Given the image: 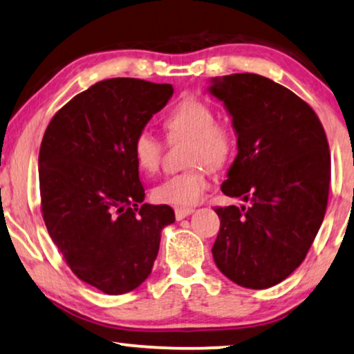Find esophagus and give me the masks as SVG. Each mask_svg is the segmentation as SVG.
<instances>
[{"instance_id": "1", "label": "esophagus", "mask_w": 354, "mask_h": 354, "mask_svg": "<svg viewBox=\"0 0 354 354\" xmlns=\"http://www.w3.org/2000/svg\"><path fill=\"white\" fill-rule=\"evenodd\" d=\"M192 212H194V209H183V207H178V209H174V216H176V220H183L186 218L187 215H191Z\"/></svg>"}]
</instances>
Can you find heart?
Returning <instances> with one entry per match:
<instances>
[{"label":"heart","instance_id":"1","mask_svg":"<svg viewBox=\"0 0 354 354\" xmlns=\"http://www.w3.org/2000/svg\"><path fill=\"white\" fill-rule=\"evenodd\" d=\"M163 128L169 140L186 139V163L194 167L171 174L152 189L158 204L189 207L201 201L209 187V167L220 168L228 162L234 149L230 128L215 121V113L199 98H185L163 118ZM133 153L138 167L145 173H155L162 162L163 145L149 131L134 138Z\"/></svg>","mask_w":354,"mask_h":354}]
</instances>
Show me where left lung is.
<instances>
[{
  "label": "left lung",
  "instance_id": "8db88e82",
  "mask_svg": "<svg viewBox=\"0 0 354 354\" xmlns=\"http://www.w3.org/2000/svg\"><path fill=\"white\" fill-rule=\"evenodd\" d=\"M238 138V155L221 192L248 207H216L212 254L225 277L244 288L283 281L304 261L322 225L330 187L325 131L308 103L259 74L210 79Z\"/></svg>",
  "mask_w": 354,
  "mask_h": 354
}]
</instances>
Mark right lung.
I'll return each instance as SVG.
<instances>
[{"label":"right lung","instance_id":"obj_1","mask_svg":"<svg viewBox=\"0 0 354 354\" xmlns=\"http://www.w3.org/2000/svg\"><path fill=\"white\" fill-rule=\"evenodd\" d=\"M173 95L171 84L115 77L66 103L40 145L41 214L77 279L128 293L152 272L169 205L142 204L133 142Z\"/></svg>","mask_w":354,"mask_h":354}]
</instances>
